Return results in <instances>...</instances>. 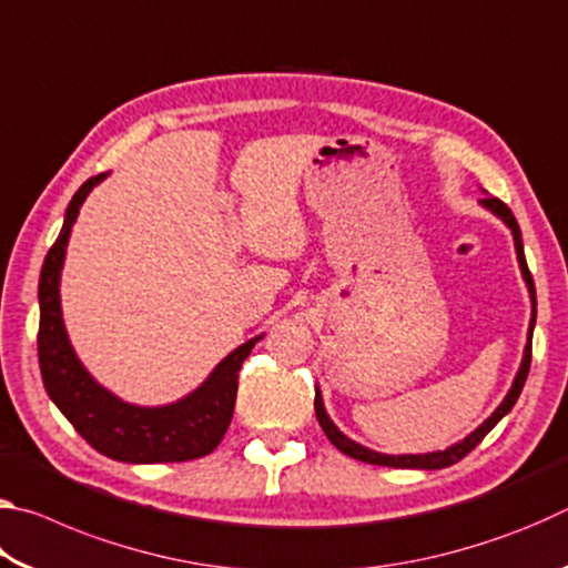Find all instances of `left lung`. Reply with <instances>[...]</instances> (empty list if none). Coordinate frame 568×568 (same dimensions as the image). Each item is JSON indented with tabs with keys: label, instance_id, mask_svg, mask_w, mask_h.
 <instances>
[{
	"label": "left lung",
	"instance_id": "8db88e82",
	"mask_svg": "<svg viewBox=\"0 0 568 568\" xmlns=\"http://www.w3.org/2000/svg\"><path fill=\"white\" fill-rule=\"evenodd\" d=\"M480 205H486L491 213H496L498 217L504 220V223L511 227L514 233V243H516V255H518V265H521V273H524V281L528 285V293H531V303H534V311H531V323H528V343H526V351H524V361H521V368H518L516 373V381L511 390H508V396L504 398L501 406H498L491 418L480 423V426L470 434L468 438L460 440V444L450 446L446 450H436V454H420V456H386V454H376V450L365 448L361 444H355V440H351L348 436H343L338 428H335V423L328 418V413H325L323 408V398L321 393L315 390V416H318V423L323 428V434L328 436L331 444L343 450L345 456H351L355 460H363V464H373V466H390V468H426V470H436V468H446V466H454L458 464L460 458L468 456L470 450H474L480 440L486 438L488 430H491L498 420H501L508 410L514 408V403L518 400V396H521V388L526 383V376H528V368H531V333H534V325H536V287H534V277H531V271H528L526 265V255H524V243H521V230H518V223L511 210H508L506 203H501L498 197H484L480 200Z\"/></svg>",
	"mask_w": 568,
	"mask_h": 568
}]
</instances>
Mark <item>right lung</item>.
I'll return each mask as SVG.
<instances>
[{
	"mask_svg": "<svg viewBox=\"0 0 568 568\" xmlns=\"http://www.w3.org/2000/svg\"><path fill=\"white\" fill-rule=\"evenodd\" d=\"M102 172L90 178L74 192L67 207L64 225L54 245L44 257L40 275V371L44 388L72 423L77 434L100 450L102 456L124 460V464H180L213 454L233 420L237 373L243 368L250 351L263 338L247 341L235 348L227 358L210 373V378L195 393L178 403L160 408H140L112 396L100 383H94L70 345L64 333L60 307V271L64 263V247L70 230L80 213V205L100 180Z\"/></svg>",
	"mask_w": 568,
	"mask_h": 568,
	"instance_id": "1",
	"label": "right lung"
}]
</instances>
